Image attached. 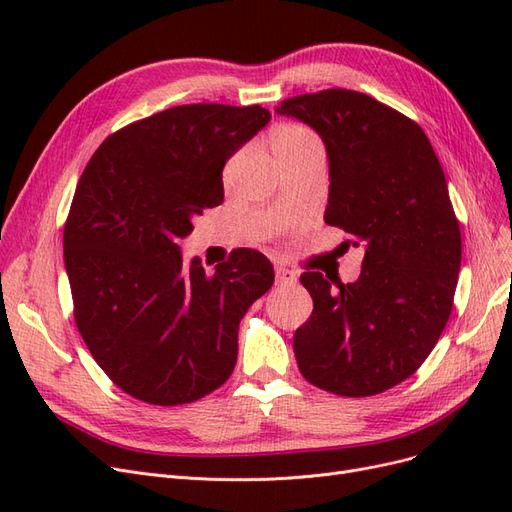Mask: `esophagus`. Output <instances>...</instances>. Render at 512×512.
<instances>
[{"mask_svg": "<svg viewBox=\"0 0 512 512\" xmlns=\"http://www.w3.org/2000/svg\"><path fill=\"white\" fill-rule=\"evenodd\" d=\"M294 282H297V273L290 271L288 267H282V265L275 267V284L277 286H290Z\"/></svg>", "mask_w": 512, "mask_h": 512, "instance_id": "obj_1", "label": "esophagus"}]
</instances>
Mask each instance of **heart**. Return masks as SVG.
I'll return each mask as SVG.
<instances>
[{"instance_id": "obj_1", "label": "heart", "mask_w": 512, "mask_h": 512, "mask_svg": "<svg viewBox=\"0 0 512 512\" xmlns=\"http://www.w3.org/2000/svg\"><path fill=\"white\" fill-rule=\"evenodd\" d=\"M269 143L277 162L322 149L318 136L309 128L299 126V123H280V126H275L269 134Z\"/></svg>"}]
</instances>
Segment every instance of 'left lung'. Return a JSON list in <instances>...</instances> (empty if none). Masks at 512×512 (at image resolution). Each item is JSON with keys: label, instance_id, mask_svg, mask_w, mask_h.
Masks as SVG:
<instances>
[{"label": "left lung", "instance_id": "8db88e82", "mask_svg": "<svg viewBox=\"0 0 512 512\" xmlns=\"http://www.w3.org/2000/svg\"><path fill=\"white\" fill-rule=\"evenodd\" d=\"M277 115L314 128L329 156L324 222L363 247L359 280L301 284L314 312L292 339L307 382L344 397L404 382L438 344L451 316L461 232L444 170L418 123L352 89L284 100Z\"/></svg>", "mask_w": 512, "mask_h": 512}]
</instances>
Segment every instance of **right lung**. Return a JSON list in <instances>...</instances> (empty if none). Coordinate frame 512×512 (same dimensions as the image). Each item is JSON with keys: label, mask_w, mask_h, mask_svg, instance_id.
Instances as JSON below:
<instances>
[{"label": "right lung", "mask_w": 512, "mask_h": 512, "mask_svg": "<svg viewBox=\"0 0 512 512\" xmlns=\"http://www.w3.org/2000/svg\"><path fill=\"white\" fill-rule=\"evenodd\" d=\"M258 104H183L111 134L76 185L64 262L81 337L121 391L153 406L190 404L230 378L239 322L273 265L232 252L207 273L179 239L224 200L228 158L267 126Z\"/></svg>", "instance_id": "1"}]
</instances>
